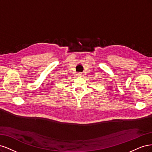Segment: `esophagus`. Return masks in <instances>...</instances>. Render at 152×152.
<instances>
[{"label":"esophagus","instance_id":"esophagus-1","mask_svg":"<svg viewBox=\"0 0 152 152\" xmlns=\"http://www.w3.org/2000/svg\"><path fill=\"white\" fill-rule=\"evenodd\" d=\"M77 76H83V74L81 72H79V73H77Z\"/></svg>","mask_w":152,"mask_h":152}]
</instances>
